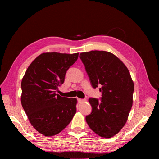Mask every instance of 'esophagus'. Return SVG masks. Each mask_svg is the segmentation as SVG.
Returning <instances> with one entry per match:
<instances>
[{"mask_svg":"<svg viewBox=\"0 0 159 159\" xmlns=\"http://www.w3.org/2000/svg\"><path fill=\"white\" fill-rule=\"evenodd\" d=\"M85 101H86L85 99H80V98L78 99V102L79 103H82V102H85Z\"/></svg>","mask_w":159,"mask_h":159,"instance_id":"1","label":"esophagus"}]
</instances>
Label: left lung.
<instances>
[{"instance_id": "obj_1", "label": "left lung", "mask_w": 159, "mask_h": 159, "mask_svg": "<svg viewBox=\"0 0 159 159\" xmlns=\"http://www.w3.org/2000/svg\"><path fill=\"white\" fill-rule=\"evenodd\" d=\"M93 88L101 85V100L89 98L91 113L85 117L90 129L98 135L110 138L118 133L127 122L133 105L134 84L123 62L111 53L90 51L81 53Z\"/></svg>"}]
</instances>
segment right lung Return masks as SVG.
I'll return each mask as SVG.
<instances>
[{"label":"right lung","mask_w":159,"mask_h":159,"mask_svg":"<svg viewBox=\"0 0 159 159\" xmlns=\"http://www.w3.org/2000/svg\"><path fill=\"white\" fill-rule=\"evenodd\" d=\"M78 55L43 53L28 66L23 77L22 107L32 125L45 136L63 131L76 113L77 99L61 97L56 92Z\"/></svg>","instance_id":"right-lung-1"}]
</instances>
